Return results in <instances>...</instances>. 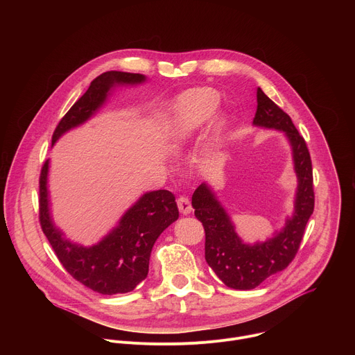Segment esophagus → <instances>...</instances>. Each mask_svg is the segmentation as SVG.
Wrapping results in <instances>:
<instances>
[{
    "label": "esophagus",
    "mask_w": 355,
    "mask_h": 355,
    "mask_svg": "<svg viewBox=\"0 0 355 355\" xmlns=\"http://www.w3.org/2000/svg\"><path fill=\"white\" fill-rule=\"evenodd\" d=\"M177 205H178L180 212H181V214H184V215H189V214H191V211H192L191 202H189L188 196H185V195L178 196V199H177Z\"/></svg>",
    "instance_id": "obj_1"
}]
</instances>
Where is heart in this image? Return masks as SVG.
<instances>
[{
	"label": "heart",
	"mask_w": 355,
	"mask_h": 355,
	"mask_svg": "<svg viewBox=\"0 0 355 355\" xmlns=\"http://www.w3.org/2000/svg\"><path fill=\"white\" fill-rule=\"evenodd\" d=\"M219 105V96L214 89L199 88L184 94L173 107L168 122V139L171 147L182 148L193 136V133L208 122ZM225 125L223 119L218 126Z\"/></svg>",
	"instance_id": "1"
}]
</instances>
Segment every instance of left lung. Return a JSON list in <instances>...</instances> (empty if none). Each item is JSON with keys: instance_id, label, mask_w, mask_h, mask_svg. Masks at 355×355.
<instances>
[{"instance_id": "8db88e82", "label": "left lung", "mask_w": 355, "mask_h": 355, "mask_svg": "<svg viewBox=\"0 0 355 355\" xmlns=\"http://www.w3.org/2000/svg\"><path fill=\"white\" fill-rule=\"evenodd\" d=\"M252 123L282 130L292 146L297 192L293 216L286 220L285 227L264 243L244 244L208 185H199L192 195L195 216L205 229V260L208 266L226 286L243 291L259 286L292 263L315 209L313 170L306 141L299 135L291 116L261 88L257 89V112Z\"/></svg>"}]
</instances>
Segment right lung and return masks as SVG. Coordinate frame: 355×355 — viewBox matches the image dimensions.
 <instances>
[{"label": "right lung", "mask_w": 355, "mask_h": 355, "mask_svg": "<svg viewBox=\"0 0 355 355\" xmlns=\"http://www.w3.org/2000/svg\"><path fill=\"white\" fill-rule=\"evenodd\" d=\"M144 76L107 71L91 85L56 126L52 143L64 132L85 122L101 105L115 84H139ZM46 160L39 177V222L64 270L87 288L103 293H126L136 288L148 272L150 252L157 237L178 219L175 196L167 189L144 193L123 215L119 226L92 247H81L62 237L49 215Z\"/></svg>", "instance_id": "1"}]
</instances>
